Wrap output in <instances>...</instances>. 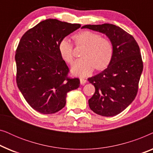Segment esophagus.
<instances>
[{"label":"esophagus","mask_w":153,"mask_h":153,"mask_svg":"<svg viewBox=\"0 0 153 153\" xmlns=\"http://www.w3.org/2000/svg\"><path fill=\"white\" fill-rule=\"evenodd\" d=\"M85 83H86V80H85V79H83V78H81L80 79V83H81V85H84Z\"/></svg>","instance_id":"1"}]
</instances>
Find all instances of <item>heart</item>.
I'll return each mask as SVG.
<instances>
[{
	"mask_svg": "<svg viewBox=\"0 0 153 153\" xmlns=\"http://www.w3.org/2000/svg\"><path fill=\"white\" fill-rule=\"evenodd\" d=\"M76 46L83 47L80 59L76 60L72 66L71 72L75 76H86L96 70H104L110 64L113 56L111 42L102 37L97 33L89 30L81 31L73 37ZM60 55L68 63L73 61V45L68 39L64 38L58 45Z\"/></svg>",
	"mask_w": 153,
	"mask_h": 153,
	"instance_id": "heart-1",
	"label": "heart"
}]
</instances>
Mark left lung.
I'll list each match as a JSON object with an SVG mask.
<instances>
[{
    "label": "left lung",
    "mask_w": 153,
    "mask_h": 153,
    "mask_svg": "<svg viewBox=\"0 0 153 153\" xmlns=\"http://www.w3.org/2000/svg\"><path fill=\"white\" fill-rule=\"evenodd\" d=\"M81 28L104 33L111 42L114 52L107 68L88 79L95 88L88 104L100 116H116L137 96L143 68L139 45L131 35L115 25H85Z\"/></svg>",
    "instance_id": "8db88e82"
}]
</instances>
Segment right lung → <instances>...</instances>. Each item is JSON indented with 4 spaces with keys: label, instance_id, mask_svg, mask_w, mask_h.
Listing matches in <instances>:
<instances>
[{
    "label": "right lung",
    "instance_id": "obj_1",
    "mask_svg": "<svg viewBox=\"0 0 153 153\" xmlns=\"http://www.w3.org/2000/svg\"><path fill=\"white\" fill-rule=\"evenodd\" d=\"M81 27L49 19L26 31L15 54L17 86L29 105L43 114L65 106L67 94L78 88V78L68 76L69 68L58 51L60 42Z\"/></svg>",
    "mask_w": 153,
    "mask_h": 153
}]
</instances>
